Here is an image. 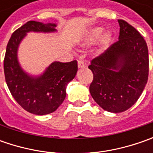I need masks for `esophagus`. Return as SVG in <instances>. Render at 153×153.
I'll list each match as a JSON object with an SVG mask.
<instances>
[{
	"mask_svg": "<svg viewBox=\"0 0 153 153\" xmlns=\"http://www.w3.org/2000/svg\"><path fill=\"white\" fill-rule=\"evenodd\" d=\"M77 64H78V68H84L85 67V63L84 61H82V60H78L77 62Z\"/></svg>",
	"mask_w": 153,
	"mask_h": 153,
	"instance_id": "1",
	"label": "esophagus"
}]
</instances>
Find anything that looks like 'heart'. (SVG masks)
Masks as SVG:
<instances>
[{
	"instance_id": "heart-1",
	"label": "heart",
	"mask_w": 153,
	"mask_h": 153,
	"mask_svg": "<svg viewBox=\"0 0 153 153\" xmlns=\"http://www.w3.org/2000/svg\"><path fill=\"white\" fill-rule=\"evenodd\" d=\"M103 33V29L101 27H95L94 29H92L91 30L88 32L87 37H86V42L89 44L94 43L95 42H97L99 39L100 38L101 35ZM112 39V36L110 32L105 33L102 36V37L100 39V49H105L108 47L109 43L111 42Z\"/></svg>"
}]
</instances>
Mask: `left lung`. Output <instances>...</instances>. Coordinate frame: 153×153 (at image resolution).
I'll return each instance as SVG.
<instances>
[{"label":"left lung","instance_id":"left-lung-1","mask_svg":"<svg viewBox=\"0 0 153 153\" xmlns=\"http://www.w3.org/2000/svg\"><path fill=\"white\" fill-rule=\"evenodd\" d=\"M118 41L91 60L94 78L89 91L105 111L118 113L129 109L144 90L149 74L147 45L138 30L118 19Z\"/></svg>","mask_w":153,"mask_h":153}]
</instances>
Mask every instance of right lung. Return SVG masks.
I'll list each match as a JSON object with an SVG mask.
<instances>
[{"label": "right lung", "instance_id": "add662e5", "mask_svg": "<svg viewBox=\"0 0 153 153\" xmlns=\"http://www.w3.org/2000/svg\"><path fill=\"white\" fill-rule=\"evenodd\" d=\"M56 25H43L28 21L13 33L4 58V74L10 93L22 108L36 115L55 111L66 96V86L77 71L76 60L53 62L43 75L34 78L28 76L19 65L17 50L21 40L29 31H55Z\"/></svg>", "mask_w": 153, "mask_h": 153}]
</instances>
